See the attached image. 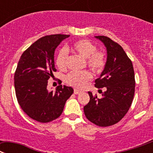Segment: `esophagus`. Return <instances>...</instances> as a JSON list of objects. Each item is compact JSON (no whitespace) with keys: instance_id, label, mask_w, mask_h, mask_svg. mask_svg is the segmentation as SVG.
<instances>
[{"instance_id":"1","label":"esophagus","mask_w":153,"mask_h":153,"mask_svg":"<svg viewBox=\"0 0 153 153\" xmlns=\"http://www.w3.org/2000/svg\"><path fill=\"white\" fill-rule=\"evenodd\" d=\"M80 93H81V91H80L77 90V89H75V90H74V94H80Z\"/></svg>"}]
</instances>
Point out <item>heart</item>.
<instances>
[{
    "mask_svg": "<svg viewBox=\"0 0 153 153\" xmlns=\"http://www.w3.org/2000/svg\"><path fill=\"white\" fill-rule=\"evenodd\" d=\"M72 50L86 59L87 65L94 71H99L104 65V56L102 53L97 52V47L94 44L88 39H81L74 42L71 47ZM68 53L66 48H62L58 53L56 58V64L60 70L66 68ZM91 78L89 71H72L66 76V82L68 85L77 88H82L85 84Z\"/></svg>",
    "mask_w": 153,
    "mask_h": 153,
    "instance_id": "1",
    "label": "heart"
}]
</instances>
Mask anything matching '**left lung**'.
Masks as SVG:
<instances>
[{
    "instance_id": "8db88e82",
    "label": "left lung",
    "mask_w": 153,
    "mask_h": 153,
    "mask_svg": "<svg viewBox=\"0 0 153 153\" xmlns=\"http://www.w3.org/2000/svg\"><path fill=\"white\" fill-rule=\"evenodd\" d=\"M107 49V61L100 78L95 80L97 88H106L102 97L93 96L84 107L87 119L99 126L118 123L130 109L135 92V75L131 60L119 44L104 36H94Z\"/></svg>"
}]
</instances>
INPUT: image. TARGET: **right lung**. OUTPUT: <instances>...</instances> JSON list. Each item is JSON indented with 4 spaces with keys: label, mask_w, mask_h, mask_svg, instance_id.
<instances>
[{
    "label": "right lung",
    "mask_w": 153,
    "mask_h": 153,
    "mask_svg": "<svg viewBox=\"0 0 153 153\" xmlns=\"http://www.w3.org/2000/svg\"><path fill=\"white\" fill-rule=\"evenodd\" d=\"M69 35L43 36L22 54L14 74L16 96L22 110L30 118L48 123L60 116L66 100L73 94L71 87L59 85L56 91L47 89L48 80L56 71V49Z\"/></svg>",
    "instance_id": "add662e5"
}]
</instances>
